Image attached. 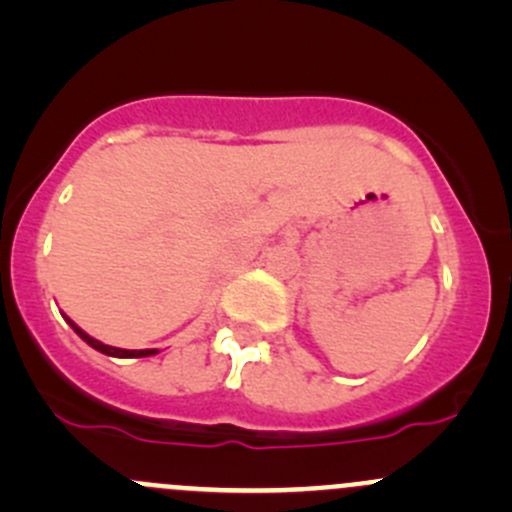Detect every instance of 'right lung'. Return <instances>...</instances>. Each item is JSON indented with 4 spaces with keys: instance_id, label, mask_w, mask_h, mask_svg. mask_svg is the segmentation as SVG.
Masks as SVG:
<instances>
[{
    "instance_id": "add662e5",
    "label": "right lung",
    "mask_w": 512,
    "mask_h": 512,
    "mask_svg": "<svg viewBox=\"0 0 512 512\" xmlns=\"http://www.w3.org/2000/svg\"><path fill=\"white\" fill-rule=\"evenodd\" d=\"M69 324H71V327H74V332L79 334V337L84 339L86 344H89V347H94L96 352H101V354L121 356V359H131V356H151V354H156V349H116V347H108V344H101V342H98V339L89 337V334H86L84 329L76 327V324L71 322V319H69Z\"/></svg>"
}]
</instances>
